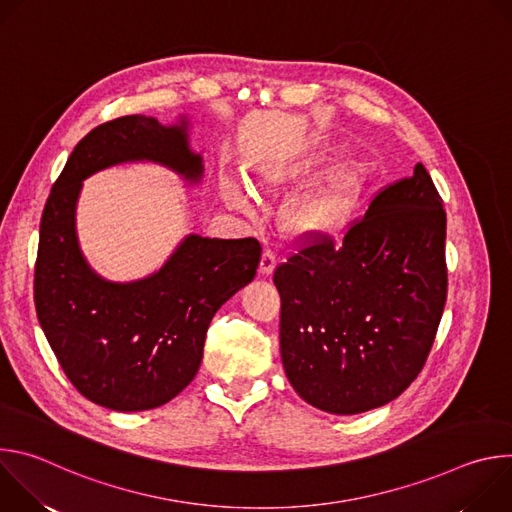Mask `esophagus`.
<instances>
[{
  "mask_svg": "<svg viewBox=\"0 0 512 512\" xmlns=\"http://www.w3.org/2000/svg\"><path fill=\"white\" fill-rule=\"evenodd\" d=\"M277 265V255L273 249H265L261 255V265H259V273L261 275H271L273 269Z\"/></svg>",
  "mask_w": 512,
  "mask_h": 512,
  "instance_id": "obj_1",
  "label": "esophagus"
}]
</instances>
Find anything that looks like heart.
Instances as JSON below:
<instances>
[{
  "mask_svg": "<svg viewBox=\"0 0 512 512\" xmlns=\"http://www.w3.org/2000/svg\"><path fill=\"white\" fill-rule=\"evenodd\" d=\"M273 180H263V188H271ZM223 198L235 206L245 210L247 198L241 190V186L233 180L221 182ZM356 194V180L354 178H340L334 184H330L326 190L308 196L291 206L285 214V221L291 231L296 233H322L336 229L350 210Z\"/></svg>",
  "mask_w": 512,
  "mask_h": 512,
  "instance_id": "obj_1",
  "label": "heart"
}]
</instances>
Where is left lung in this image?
<instances>
[{
	"mask_svg": "<svg viewBox=\"0 0 512 512\" xmlns=\"http://www.w3.org/2000/svg\"><path fill=\"white\" fill-rule=\"evenodd\" d=\"M287 381L336 415L377 409L421 373L446 296V210L431 176L383 188L340 245L318 235L273 273Z\"/></svg>",
	"mask_w": 512,
	"mask_h": 512,
	"instance_id": "left-lung-1",
	"label": "left lung"
}]
</instances>
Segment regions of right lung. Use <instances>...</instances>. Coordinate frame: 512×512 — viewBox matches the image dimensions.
Wrapping results in <instances>:
<instances>
[{"mask_svg": "<svg viewBox=\"0 0 512 512\" xmlns=\"http://www.w3.org/2000/svg\"><path fill=\"white\" fill-rule=\"evenodd\" d=\"M162 164L186 182L202 178L188 119L162 125L127 115L87 133L54 182L40 221L34 302L68 381L113 411H145L174 399L196 377L212 316L253 281L257 239L188 235L152 275L117 283L91 269L77 239L83 180L127 164Z\"/></svg>", "mask_w": 512, "mask_h": 512, "instance_id": "right-lung-1", "label": "right lung"}]
</instances>
